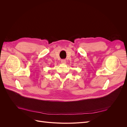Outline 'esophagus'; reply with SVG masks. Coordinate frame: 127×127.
<instances>
[{"label": "esophagus", "instance_id": "1", "mask_svg": "<svg viewBox=\"0 0 127 127\" xmlns=\"http://www.w3.org/2000/svg\"><path fill=\"white\" fill-rule=\"evenodd\" d=\"M61 63L62 64H65L66 63V60H65V59H63V60H61Z\"/></svg>", "mask_w": 127, "mask_h": 127}]
</instances>
